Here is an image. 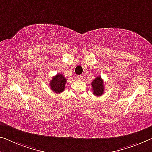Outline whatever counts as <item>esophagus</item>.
<instances>
[{
    "instance_id": "34e87169",
    "label": "esophagus",
    "mask_w": 152,
    "mask_h": 152,
    "mask_svg": "<svg viewBox=\"0 0 152 152\" xmlns=\"http://www.w3.org/2000/svg\"><path fill=\"white\" fill-rule=\"evenodd\" d=\"M77 78L78 79H82L83 76L82 75H77Z\"/></svg>"
}]
</instances>
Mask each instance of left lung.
I'll list each match as a JSON object with an SVG mask.
<instances>
[{"instance_id":"obj_1","label":"left lung","mask_w":152,"mask_h":152,"mask_svg":"<svg viewBox=\"0 0 152 152\" xmlns=\"http://www.w3.org/2000/svg\"><path fill=\"white\" fill-rule=\"evenodd\" d=\"M93 94L95 96H101L104 93V83L101 77L97 76L92 82Z\"/></svg>"}]
</instances>
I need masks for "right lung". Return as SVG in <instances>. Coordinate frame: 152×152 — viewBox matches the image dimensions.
Listing matches in <instances>:
<instances>
[{"label": "right lung", "instance_id": "1", "mask_svg": "<svg viewBox=\"0 0 152 152\" xmlns=\"http://www.w3.org/2000/svg\"><path fill=\"white\" fill-rule=\"evenodd\" d=\"M66 83V79L62 74L58 73L53 77L52 80L50 81V88L53 92L56 94L62 92L65 89V84Z\"/></svg>", "mask_w": 152, "mask_h": 152}]
</instances>
